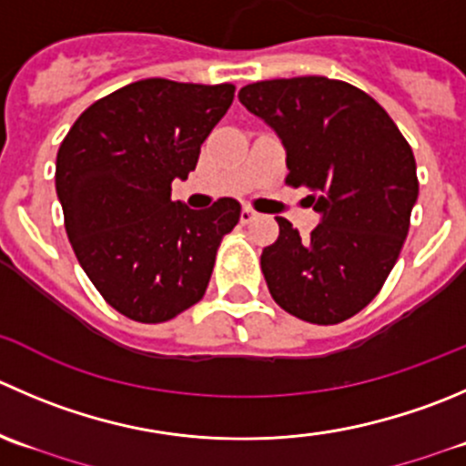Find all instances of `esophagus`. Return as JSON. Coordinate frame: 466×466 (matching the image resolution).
I'll list each match as a JSON object with an SVG mask.
<instances>
[{"instance_id":"esophagus-1","label":"esophagus","mask_w":466,"mask_h":466,"mask_svg":"<svg viewBox=\"0 0 466 466\" xmlns=\"http://www.w3.org/2000/svg\"><path fill=\"white\" fill-rule=\"evenodd\" d=\"M255 218H257V211H252L250 207H243V209H241V223L248 225V223H252Z\"/></svg>"}]
</instances>
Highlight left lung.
Here are the masks:
<instances>
[{
	"label": "left lung",
	"mask_w": 466,
	"mask_h": 466,
	"mask_svg": "<svg viewBox=\"0 0 466 466\" xmlns=\"http://www.w3.org/2000/svg\"><path fill=\"white\" fill-rule=\"evenodd\" d=\"M238 99L282 138L287 184L305 187L320 214L307 238L278 218V241L261 252L270 296L307 323H341L378 296L399 259L419 198L412 147L390 113L346 81H257Z\"/></svg>",
	"instance_id": "1"
}]
</instances>
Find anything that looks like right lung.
I'll return each instance as SVG.
<instances>
[{"mask_svg":"<svg viewBox=\"0 0 466 466\" xmlns=\"http://www.w3.org/2000/svg\"><path fill=\"white\" fill-rule=\"evenodd\" d=\"M232 84L141 79L90 104L56 155V193L70 246L104 300L138 323H164L207 291L220 241L241 205L193 211L173 179L228 113Z\"/></svg>","mask_w":466,"mask_h":466,"instance_id":"obj_1","label":"right lung"}]
</instances>
